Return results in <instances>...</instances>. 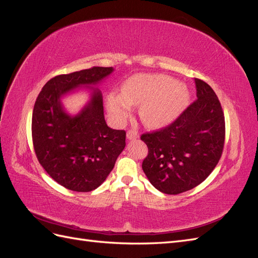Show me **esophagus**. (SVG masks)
I'll list each match as a JSON object with an SVG mask.
<instances>
[{"mask_svg": "<svg viewBox=\"0 0 258 258\" xmlns=\"http://www.w3.org/2000/svg\"><path fill=\"white\" fill-rule=\"evenodd\" d=\"M127 138L129 140H135V139H138L139 138V132L136 131V130H129L127 132Z\"/></svg>", "mask_w": 258, "mask_h": 258, "instance_id": "34e87169", "label": "esophagus"}]
</instances>
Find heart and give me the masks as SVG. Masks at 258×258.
Instances as JSON below:
<instances>
[{"label":"heart","instance_id":"1","mask_svg":"<svg viewBox=\"0 0 258 258\" xmlns=\"http://www.w3.org/2000/svg\"><path fill=\"white\" fill-rule=\"evenodd\" d=\"M186 86L161 74H138L124 82L121 95L111 92L108 111L122 120L132 105H140V116L150 127H161L173 121L188 100Z\"/></svg>","mask_w":258,"mask_h":258}]
</instances>
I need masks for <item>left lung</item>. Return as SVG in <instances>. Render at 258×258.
<instances>
[{
	"label": "left lung",
	"instance_id": "8db88e82",
	"mask_svg": "<svg viewBox=\"0 0 258 258\" xmlns=\"http://www.w3.org/2000/svg\"><path fill=\"white\" fill-rule=\"evenodd\" d=\"M197 99L169 126L141 136L148 147L142 169L159 191L177 195L198 186L221 159L225 117L214 90L195 79Z\"/></svg>",
	"mask_w": 258,
	"mask_h": 258
}]
</instances>
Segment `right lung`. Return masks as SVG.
<instances>
[{
	"label": "right lung",
	"instance_id": "1",
	"mask_svg": "<svg viewBox=\"0 0 258 258\" xmlns=\"http://www.w3.org/2000/svg\"><path fill=\"white\" fill-rule=\"evenodd\" d=\"M113 71L112 67H93L54 76L35 101L32 140L36 157L49 176L70 190L96 189L126 146V131L107 127L102 92L93 87ZM80 87H88L92 99L72 116L64 111L60 98Z\"/></svg>",
	"mask_w": 258,
	"mask_h": 258
}]
</instances>
